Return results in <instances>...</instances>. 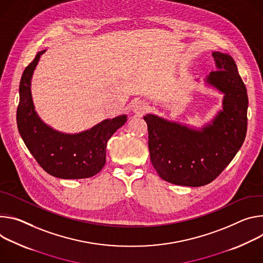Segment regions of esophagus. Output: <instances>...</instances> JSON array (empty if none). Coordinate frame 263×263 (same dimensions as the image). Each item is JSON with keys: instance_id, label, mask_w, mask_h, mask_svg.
Listing matches in <instances>:
<instances>
[{"instance_id": "1", "label": "esophagus", "mask_w": 263, "mask_h": 263, "mask_svg": "<svg viewBox=\"0 0 263 263\" xmlns=\"http://www.w3.org/2000/svg\"><path fill=\"white\" fill-rule=\"evenodd\" d=\"M146 110H147V104L145 103L144 101L136 100V101L133 103V111H134L137 116H142Z\"/></svg>"}]
</instances>
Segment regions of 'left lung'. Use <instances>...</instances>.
I'll list each match as a JSON object with an SVG mask.
<instances>
[{
	"label": "left lung",
	"mask_w": 263,
	"mask_h": 263,
	"mask_svg": "<svg viewBox=\"0 0 263 263\" xmlns=\"http://www.w3.org/2000/svg\"><path fill=\"white\" fill-rule=\"evenodd\" d=\"M216 70L207 85L223 95L222 108L200 128L169 121L154 114L148 126L151 161L161 179L174 185L199 187L215 180L240 149L248 126V93L232 56L212 52Z\"/></svg>",
	"instance_id": "1"
}]
</instances>
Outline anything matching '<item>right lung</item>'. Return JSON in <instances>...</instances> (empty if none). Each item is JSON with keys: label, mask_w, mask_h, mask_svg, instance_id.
<instances>
[{"label": "right lung", "mask_w": 263, "mask_h": 263, "mask_svg": "<svg viewBox=\"0 0 263 263\" xmlns=\"http://www.w3.org/2000/svg\"><path fill=\"white\" fill-rule=\"evenodd\" d=\"M46 51H40L22 75L16 110L18 133L29 152L51 176L65 180L91 178L103 168L107 141L124 125L127 116L105 119L77 134L58 132L46 124L35 110L31 94L33 72Z\"/></svg>", "instance_id": "obj_1"}]
</instances>
